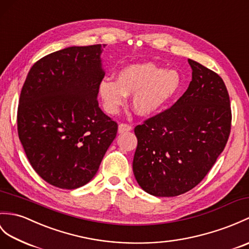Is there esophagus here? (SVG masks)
I'll return each instance as SVG.
<instances>
[{
    "instance_id": "1",
    "label": "esophagus",
    "mask_w": 249,
    "mask_h": 249,
    "mask_svg": "<svg viewBox=\"0 0 249 249\" xmlns=\"http://www.w3.org/2000/svg\"><path fill=\"white\" fill-rule=\"evenodd\" d=\"M132 129V127L129 125V124H125V123H122L119 125V128H118V131L119 134H123V132H127V131H130Z\"/></svg>"
}]
</instances>
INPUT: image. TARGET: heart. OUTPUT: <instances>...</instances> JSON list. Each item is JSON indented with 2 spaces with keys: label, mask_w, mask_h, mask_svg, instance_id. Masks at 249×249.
<instances>
[{
  "label": "heart",
  "mask_w": 249,
  "mask_h": 249,
  "mask_svg": "<svg viewBox=\"0 0 249 249\" xmlns=\"http://www.w3.org/2000/svg\"><path fill=\"white\" fill-rule=\"evenodd\" d=\"M180 86L181 78L176 70H164L152 62H143L123 68L117 75V82L102 79L98 93L108 113H117L124 105L126 96L134 94V111L149 117L166 105Z\"/></svg>",
  "instance_id": "b5f03b06"
}]
</instances>
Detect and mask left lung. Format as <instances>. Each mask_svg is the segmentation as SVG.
<instances>
[{"instance_id":"left-lung-1","label":"left lung","mask_w":249,"mask_h":249,"mask_svg":"<svg viewBox=\"0 0 249 249\" xmlns=\"http://www.w3.org/2000/svg\"><path fill=\"white\" fill-rule=\"evenodd\" d=\"M192 80L166 110L135 127L138 145L132 170L148 194L172 197L203 180L224 151L231 108L221 76L192 59Z\"/></svg>"}]
</instances>
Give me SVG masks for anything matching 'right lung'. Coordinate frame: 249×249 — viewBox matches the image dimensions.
I'll use <instances>...</instances> for the list:
<instances>
[{
  "label": "right lung",
  "instance_id": "right-lung-1",
  "mask_svg": "<svg viewBox=\"0 0 249 249\" xmlns=\"http://www.w3.org/2000/svg\"><path fill=\"white\" fill-rule=\"evenodd\" d=\"M102 52L94 44L46 55L22 87L19 139L33 169L54 187L73 190L88 183L117 136V122L97 102L105 76Z\"/></svg>",
  "mask_w": 249,
  "mask_h": 249
}]
</instances>
